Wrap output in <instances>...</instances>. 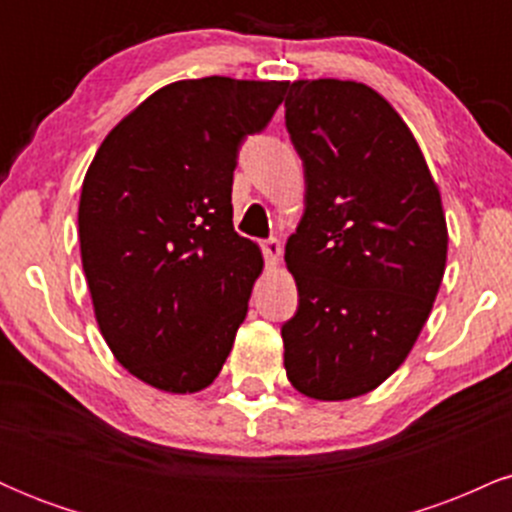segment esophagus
I'll return each instance as SVG.
<instances>
[{
  "instance_id": "obj_1",
  "label": "esophagus",
  "mask_w": 512,
  "mask_h": 512,
  "mask_svg": "<svg viewBox=\"0 0 512 512\" xmlns=\"http://www.w3.org/2000/svg\"><path fill=\"white\" fill-rule=\"evenodd\" d=\"M262 252L267 264H279L281 260V243L276 238H267L262 240Z\"/></svg>"
}]
</instances>
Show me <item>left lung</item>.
I'll return each instance as SVG.
<instances>
[{"label": "left lung", "mask_w": 512, "mask_h": 512, "mask_svg": "<svg viewBox=\"0 0 512 512\" xmlns=\"http://www.w3.org/2000/svg\"><path fill=\"white\" fill-rule=\"evenodd\" d=\"M284 108L305 173L284 255L298 286L284 366L298 392L337 402L375 390L409 356L443 281L448 228L414 134L380 93L293 81Z\"/></svg>", "instance_id": "1"}]
</instances>
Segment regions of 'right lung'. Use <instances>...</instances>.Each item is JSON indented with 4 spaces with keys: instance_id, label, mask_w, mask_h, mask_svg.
<instances>
[{
    "instance_id": "obj_1",
    "label": "right lung",
    "mask_w": 512,
    "mask_h": 512,
    "mask_svg": "<svg viewBox=\"0 0 512 512\" xmlns=\"http://www.w3.org/2000/svg\"><path fill=\"white\" fill-rule=\"evenodd\" d=\"M286 84L228 76L158 88L105 137L79 202L98 327L146 385L214 383L248 315L260 248L233 231V170Z\"/></svg>"
}]
</instances>
